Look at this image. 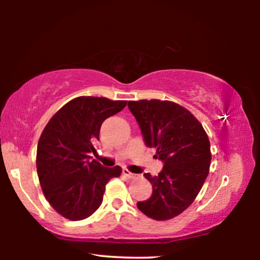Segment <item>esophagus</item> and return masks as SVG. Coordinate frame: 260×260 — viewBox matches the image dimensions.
I'll list each match as a JSON object with an SVG mask.
<instances>
[{
  "mask_svg": "<svg viewBox=\"0 0 260 260\" xmlns=\"http://www.w3.org/2000/svg\"><path fill=\"white\" fill-rule=\"evenodd\" d=\"M122 174H124L125 177H127L128 179H134V178H136V174L129 172V171L127 170V169H124V170H122Z\"/></svg>",
  "mask_w": 260,
  "mask_h": 260,
  "instance_id": "esophagus-1",
  "label": "esophagus"
}]
</instances>
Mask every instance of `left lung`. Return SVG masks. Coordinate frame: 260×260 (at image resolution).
Here are the masks:
<instances>
[{"label":"left lung","mask_w":260,"mask_h":260,"mask_svg":"<svg viewBox=\"0 0 260 260\" xmlns=\"http://www.w3.org/2000/svg\"><path fill=\"white\" fill-rule=\"evenodd\" d=\"M128 108L144 142L164 161L156 177L144 173L152 195L138 208L151 219L170 220L189 208L203 187L211 164L209 136L189 110L171 101H129Z\"/></svg>","instance_id":"8db88e82"}]
</instances>
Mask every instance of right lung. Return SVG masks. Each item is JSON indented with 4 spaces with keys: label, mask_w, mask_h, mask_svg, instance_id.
Segmentation results:
<instances>
[{
    "label": "right lung",
    "mask_w": 260,
    "mask_h": 260,
    "mask_svg": "<svg viewBox=\"0 0 260 260\" xmlns=\"http://www.w3.org/2000/svg\"><path fill=\"white\" fill-rule=\"evenodd\" d=\"M127 101L79 96L48 121L38 142L37 171L43 195L61 217L72 221L90 217L102 204L105 186L121 167H103L89 160L96 152L100 129L107 118L120 112Z\"/></svg>",
    "instance_id": "1"
}]
</instances>
